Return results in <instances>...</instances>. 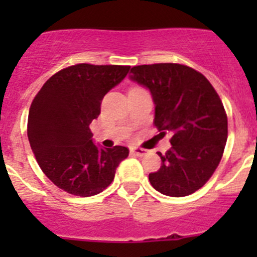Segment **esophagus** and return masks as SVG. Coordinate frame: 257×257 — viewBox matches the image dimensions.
<instances>
[{
	"instance_id": "obj_1",
	"label": "esophagus",
	"mask_w": 257,
	"mask_h": 257,
	"mask_svg": "<svg viewBox=\"0 0 257 257\" xmlns=\"http://www.w3.org/2000/svg\"><path fill=\"white\" fill-rule=\"evenodd\" d=\"M131 153L135 154V156H138V157H143L147 154V151H145V149H142V148H133L131 149Z\"/></svg>"
}]
</instances>
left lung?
I'll return each instance as SVG.
<instances>
[{"label":"left lung","mask_w":257,"mask_h":257,"mask_svg":"<svg viewBox=\"0 0 257 257\" xmlns=\"http://www.w3.org/2000/svg\"><path fill=\"white\" fill-rule=\"evenodd\" d=\"M130 79L151 91L160 135L171 134V148L161 169L149 174L152 187L165 196H189L207 183L221 160L228 138L225 109L208 79L175 63L138 65Z\"/></svg>","instance_id":"left-lung-1"}]
</instances>
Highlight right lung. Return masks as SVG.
Returning <instances> with one entry per match:
<instances>
[{"instance_id":"right-lung-1","label":"right lung","mask_w":257,"mask_h":257,"mask_svg":"<svg viewBox=\"0 0 257 257\" xmlns=\"http://www.w3.org/2000/svg\"><path fill=\"white\" fill-rule=\"evenodd\" d=\"M128 70L127 65H72L50 77L32 101L27 130L32 151L44 174L69 194L103 192L128 156L126 147L95 145L90 130L103 97Z\"/></svg>"}]
</instances>
